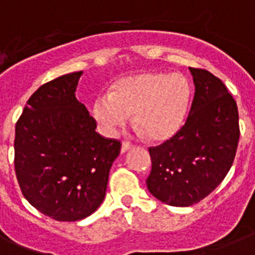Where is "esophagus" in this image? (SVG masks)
I'll return each mask as SVG.
<instances>
[{
	"label": "esophagus",
	"mask_w": 255,
	"mask_h": 255,
	"mask_svg": "<svg viewBox=\"0 0 255 255\" xmlns=\"http://www.w3.org/2000/svg\"><path fill=\"white\" fill-rule=\"evenodd\" d=\"M133 147L131 143H128V141H123V144H122V153H126L127 151H129L131 148Z\"/></svg>",
	"instance_id": "esophagus-1"
}]
</instances>
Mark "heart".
Segmentation results:
<instances>
[{"mask_svg":"<svg viewBox=\"0 0 255 255\" xmlns=\"http://www.w3.org/2000/svg\"><path fill=\"white\" fill-rule=\"evenodd\" d=\"M189 99V83L181 74L144 73L119 79L112 92L100 94L92 114L106 135H115L133 114L149 139L167 140L182 127Z\"/></svg>","mask_w":255,"mask_h":255,"instance_id":"b5f03b06","label":"heart"}]
</instances>
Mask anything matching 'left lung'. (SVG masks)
<instances>
[{
	"mask_svg": "<svg viewBox=\"0 0 255 255\" xmlns=\"http://www.w3.org/2000/svg\"><path fill=\"white\" fill-rule=\"evenodd\" d=\"M194 98L180 131L157 147L147 188L164 204L190 206L217 188L236 157L240 126L236 100L221 79L189 67Z\"/></svg>",
	"mask_w": 255,
	"mask_h": 255,
	"instance_id": "obj_1",
	"label": "left lung"
}]
</instances>
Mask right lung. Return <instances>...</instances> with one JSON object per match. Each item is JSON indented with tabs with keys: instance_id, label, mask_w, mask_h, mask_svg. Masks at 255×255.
<instances>
[{
	"instance_id": "right-lung-1",
	"label": "right lung",
	"mask_w": 255,
	"mask_h": 255,
	"mask_svg": "<svg viewBox=\"0 0 255 255\" xmlns=\"http://www.w3.org/2000/svg\"><path fill=\"white\" fill-rule=\"evenodd\" d=\"M82 71L38 88L15 124L14 167L23 197L57 221H79L103 202L119 140L95 131L75 98Z\"/></svg>"
}]
</instances>
